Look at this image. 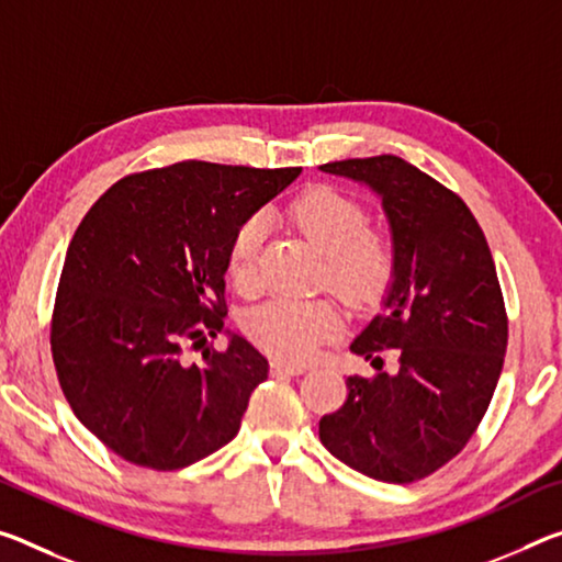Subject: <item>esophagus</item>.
I'll return each mask as SVG.
<instances>
[{
  "instance_id": "1",
  "label": "esophagus",
  "mask_w": 562,
  "mask_h": 562,
  "mask_svg": "<svg viewBox=\"0 0 562 562\" xmlns=\"http://www.w3.org/2000/svg\"><path fill=\"white\" fill-rule=\"evenodd\" d=\"M272 372H274V375H302V372H307V364L274 360L272 362Z\"/></svg>"
}]
</instances>
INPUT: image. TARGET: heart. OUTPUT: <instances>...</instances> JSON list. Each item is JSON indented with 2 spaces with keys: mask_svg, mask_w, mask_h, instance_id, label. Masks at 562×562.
<instances>
[{
  "mask_svg": "<svg viewBox=\"0 0 562 562\" xmlns=\"http://www.w3.org/2000/svg\"><path fill=\"white\" fill-rule=\"evenodd\" d=\"M288 217L297 233L323 255V278L352 302L375 297L390 274V247L372 229H362V212L327 187H310L290 204ZM262 220L249 217L229 243L227 267L237 284H252ZM340 325V310L329 297H272L252 307L245 329L267 352L305 360L319 340Z\"/></svg>",
  "mask_w": 562,
  "mask_h": 562,
  "instance_id": "heart-1",
  "label": "heart"
}]
</instances>
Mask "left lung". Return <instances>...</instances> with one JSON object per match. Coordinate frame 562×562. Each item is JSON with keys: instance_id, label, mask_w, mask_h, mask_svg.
<instances>
[{"instance_id": "obj_1", "label": "left lung", "mask_w": 562, "mask_h": 562, "mask_svg": "<svg viewBox=\"0 0 562 562\" xmlns=\"http://www.w3.org/2000/svg\"><path fill=\"white\" fill-rule=\"evenodd\" d=\"M375 194L393 239L380 313L350 350L375 378H347V400L319 420L337 460L382 483H413L473 438L501 380L507 317L483 229L456 192L395 155L319 167ZM395 349L398 368L381 370Z\"/></svg>"}]
</instances>
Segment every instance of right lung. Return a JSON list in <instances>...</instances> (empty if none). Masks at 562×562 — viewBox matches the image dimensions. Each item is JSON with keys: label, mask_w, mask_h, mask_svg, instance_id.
Here are the masks:
<instances>
[{"label": "right lung", "mask_w": 562, "mask_h": 562, "mask_svg": "<svg viewBox=\"0 0 562 562\" xmlns=\"http://www.w3.org/2000/svg\"><path fill=\"white\" fill-rule=\"evenodd\" d=\"M300 172L187 159L124 177L77 227L52 358L79 423L120 458L180 470L237 435L265 355L229 329L200 362L184 342L222 333L229 243Z\"/></svg>", "instance_id": "obj_1"}]
</instances>
